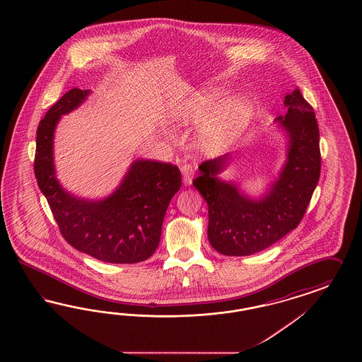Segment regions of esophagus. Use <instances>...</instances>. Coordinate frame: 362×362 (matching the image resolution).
Returning a JSON list of instances; mask_svg holds the SVG:
<instances>
[{
  "label": "esophagus",
  "mask_w": 362,
  "mask_h": 362,
  "mask_svg": "<svg viewBox=\"0 0 362 362\" xmlns=\"http://www.w3.org/2000/svg\"><path fill=\"white\" fill-rule=\"evenodd\" d=\"M180 171H182V175H183L185 186H189L192 183V177H194V174H195L194 167H192V165H189V163H186V165H182Z\"/></svg>",
  "instance_id": "34e87169"
}]
</instances>
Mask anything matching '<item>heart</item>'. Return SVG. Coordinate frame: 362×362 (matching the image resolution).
I'll return each mask as SVG.
<instances>
[{
	"label": "heart",
	"mask_w": 362,
	"mask_h": 362,
	"mask_svg": "<svg viewBox=\"0 0 362 362\" xmlns=\"http://www.w3.org/2000/svg\"><path fill=\"white\" fill-rule=\"evenodd\" d=\"M220 86L199 88L176 105L173 117L179 123L203 121L204 141L212 147L226 146L247 127L253 114V103L247 95H232Z\"/></svg>",
	"instance_id": "b5f03b06"
}]
</instances>
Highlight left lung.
<instances>
[{
  "label": "left lung",
  "instance_id": "left-lung-1",
  "mask_svg": "<svg viewBox=\"0 0 362 362\" xmlns=\"http://www.w3.org/2000/svg\"><path fill=\"white\" fill-rule=\"evenodd\" d=\"M286 114L276 118L288 139L277 179L260 197L218 177L232 160L226 153L199 165L194 186L209 204V240L226 256L260 252L295 230L303 219L321 168L320 132L312 106L295 88L284 98Z\"/></svg>",
  "mask_w": 362,
  "mask_h": 362
}]
</instances>
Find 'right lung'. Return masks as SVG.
<instances>
[{
    "mask_svg": "<svg viewBox=\"0 0 362 362\" xmlns=\"http://www.w3.org/2000/svg\"><path fill=\"white\" fill-rule=\"evenodd\" d=\"M88 94L90 90L71 88L40 122L35 179L71 247L105 263H141L159 245L165 211L182 187V174L171 163L136 159L109 197L91 200L66 191L55 175V127Z\"/></svg>",
    "mask_w": 362,
    "mask_h": 362,
    "instance_id": "right-lung-1",
    "label": "right lung"
}]
</instances>
